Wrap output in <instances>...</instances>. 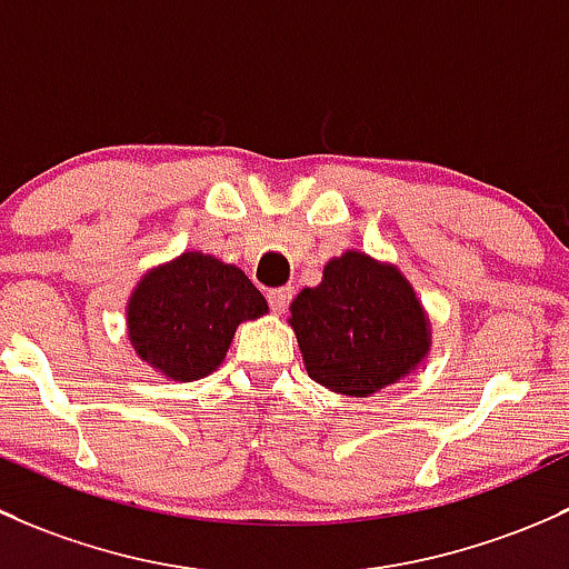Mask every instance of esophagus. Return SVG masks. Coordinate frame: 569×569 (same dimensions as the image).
I'll list each match as a JSON object with an SVG mask.
<instances>
[{"mask_svg":"<svg viewBox=\"0 0 569 569\" xmlns=\"http://www.w3.org/2000/svg\"><path fill=\"white\" fill-rule=\"evenodd\" d=\"M292 301V287H277V290L268 292V303H271V309L277 315H284L287 307H290Z\"/></svg>","mask_w":569,"mask_h":569,"instance_id":"obj_1","label":"esophagus"}]
</instances>
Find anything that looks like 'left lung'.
Wrapping results in <instances>:
<instances>
[{
	"mask_svg": "<svg viewBox=\"0 0 569 569\" xmlns=\"http://www.w3.org/2000/svg\"><path fill=\"white\" fill-rule=\"evenodd\" d=\"M287 323L309 378L345 397L400 383L432 345L430 318L400 268L356 249L331 257L323 282L298 292Z\"/></svg>",
	"mask_w": 569,
	"mask_h": 569,
	"instance_id": "8db88e82",
	"label": "left lung"
}]
</instances>
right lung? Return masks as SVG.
I'll return each mask as SVG.
<instances>
[{
	"label": "right lung",
	"instance_id": "add662e5",
	"mask_svg": "<svg viewBox=\"0 0 569 569\" xmlns=\"http://www.w3.org/2000/svg\"><path fill=\"white\" fill-rule=\"evenodd\" d=\"M268 312L241 268L202 251H183L150 268L126 307L131 348L163 378L191 383L224 361L236 328Z\"/></svg>",
	"mask_w": 569,
	"mask_h": 569
}]
</instances>
